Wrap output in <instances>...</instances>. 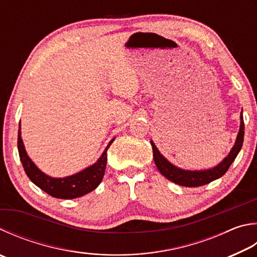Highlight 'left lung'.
I'll return each mask as SVG.
<instances>
[{
  "label": "left lung",
  "mask_w": 257,
  "mask_h": 257,
  "mask_svg": "<svg viewBox=\"0 0 257 257\" xmlns=\"http://www.w3.org/2000/svg\"><path fill=\"white\" fill-rule=\"evenodd\" d=\"M244 119H242V111L240 113V127L238 135H237L236 142L234 147L231 148L230 153L228 154V156L225 157V160H222L221 163H219L217 166L212 167L209 170L203 171H188V170H182L180 167H176L175 165L172 164L166 158L162 155L158 151L157 147L155 146L151 141L152 147H153V156L154 162L157 166L158 171L161 172V174L164 175L167 180L174 182L175 184H179L182 186H188V188H195V186H201L204 184H208L210 182L221 177L226 173L231 165V163L235 161V158L238 155L240 152L242 142H244Z\"/></svg>",
  "instance_id": "8db88e82"
}]
</instances>
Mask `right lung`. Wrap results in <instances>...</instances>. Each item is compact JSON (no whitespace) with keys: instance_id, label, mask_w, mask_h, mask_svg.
<instances>
[{"instance_id":"right-lung-1","label":"right lung","mask_w":257,"mask_h":257,"mask_svg":"<svg viewBox=\"0 0 257 257\" xmlns=\"http://www.w3.org/2000/svg\"><path fill=\"white\" fill-rule=\"evenodd\" d=\"M113 141L114 138L111 139L104 152L102 153V155L94 164L86 167L85 170L78 172L76 174L66 177H58V179L57 177H51L41 172L28 156L21 138L20 123H19L18 133V151L23 169H25L26 174L32 183H35L38 188L54 198L75 199L90 193L102 182L105 172L106 160H108L106 152H108V148Z\"/></svg>"}]
</instances>
